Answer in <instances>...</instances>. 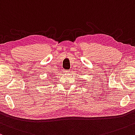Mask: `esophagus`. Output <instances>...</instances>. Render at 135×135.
I'll list each match as a JSON object with an SVG mask.
<instances>
[{
  "label": "esophagus",
  "instance_id": "1",
  "mask_svg": "<svg viewBox=\"0 0 135 135\" xmlns=\"http://www.w3.org/2000/svg\"><path fill=\"white\" fill-rule=\"evenodd\" d=\"M64 72L66 73H70V70H64Z\"/></svg>",
  "mask_w": 135,
  "mask_h": 135
}]
</instances>
